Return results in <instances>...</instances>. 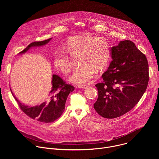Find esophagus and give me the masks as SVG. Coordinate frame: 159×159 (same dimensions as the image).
Instances as JSON below:
<instances>
[{
    "label": "esophagus",
    "instance_id": "obj_1",
    "mask_svg": "<svg viewBox=\"0 0 159 159\" xmlns=\"http://www.w3.org/2000/svg\"><path fill=\"white\" fill-rule=\"evenodd\" d=\"M88 87L87 84H82V85H79V87L80 89H86Z\"/></svg>",
    "mask_w": 159,
    "mask_h": 159
}]
</instances>
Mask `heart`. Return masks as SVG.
Segmentation results:
<instances>
[{
  "label": "heart",
  "mask_w": 159,
  "mask_h": 159,
  "mask_svg": "<svg viewBox=\"0 0 159 159\" xmlns=\"http://www.w3.org/2000/svg\"><path fill=\"white\" fill-rule=\"evenodd\" d=\"M64 50H58L54 56V65L60 72L66 74L73 68V60L76 58L81 65L70 75L69 80L82 85L91 79L94 72H100L108 66L111 59V48L107 40L102 37L88 34L74 36L64 45ZM68 53L67 54L66 52Z\"/></svg>",
  "instance_id": "1"
}]
</instances>
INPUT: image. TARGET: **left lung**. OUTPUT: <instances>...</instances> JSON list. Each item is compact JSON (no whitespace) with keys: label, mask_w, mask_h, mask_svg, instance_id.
I'll list each match as a JSON object with an SVG mask.
<instances>
[{"label":"left lung","mask_w":159,"mask_h":159,"mask_svg":"<svg viewBox=\"0 0 159 159\" xmlns=\"http://www.w3.org/2000/svg\"><path fill=\"white\" fill-rule=\"evenodd\" d=\"M111 61L96 84L98 98L94 108L105 118H115L129 111L147 89L149 76L146 56L129 40L121 41L111 49Z\"/></svg>","instance_id":"obj_1"}]
</instances>
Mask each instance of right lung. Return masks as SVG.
<instances>
[{
  "label": "right lung",
  "mask_w": 159,
  "mask_h": 159,
  "mask_svg": "<svg viewBox=\"0 0 159 159\" xmlns=\"http://www.w3.org/2000/svg\"><path fill=\"white\" fill-rule=\"evenodd\" d=\"M52 38L41 41H34L30 43L28 46L20 52L19 54L25 53L31 48L38 47L48 43ZM52 87L47 96V99L39 105L28 106L22 104L13 94L16 101L17 102L20 109L25 114L33 120L43 123H52L55 121L64 111L65 102L69 94L73 92L74 87L66 82L58 75L53 74L52 80Z\"/></svg>",
  "instance_id": "obj_1"
}]
</instances>
